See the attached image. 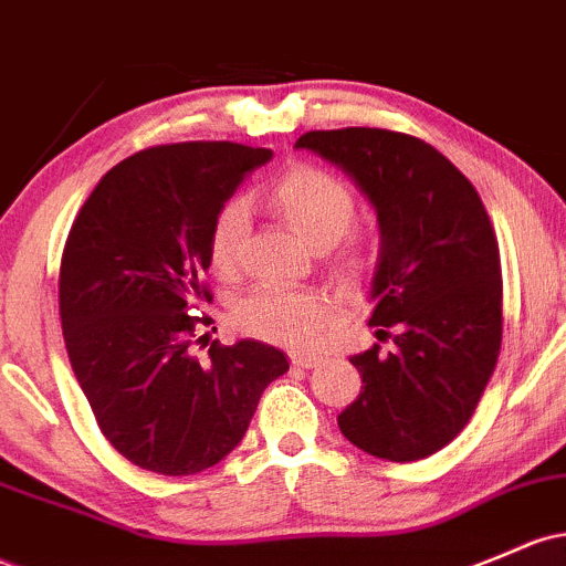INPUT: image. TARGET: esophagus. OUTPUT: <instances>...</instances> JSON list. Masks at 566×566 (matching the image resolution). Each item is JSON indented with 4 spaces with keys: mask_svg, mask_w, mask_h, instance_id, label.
Masks as SVG:
<instances>
[{
    "mask_svg": "<svg viewBox=\"0 0 566 566\" xmlns=\"http://www.w3.org/2000/svg\"><path fill=\"white\" fill-rule=\"evenodd\" d=\"M322 359L316 357V354H293V365H297V368H316Z\"/></svg>",
    "mask_w": 566,
    "mask_h": 566,
    "instance_id": "34e87169",
    "label": "esophagus"
}]
</instances>
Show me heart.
I'll return each mask as SVG.
<instances>
[{"instance_id":"1","label":"heart","mask_w":566,"mask_h":566,"mask_svg":"<svg viewBox=\"0 0 566 566\" xmlns=\"http://www.w3.org/2000/svg\"><path fill=\"white\" fill-rule=\"evenodd\" d=\"M269 207L316 252L338 244L349 233L357 214L352 190L338 177L316 166H295L273 179ZM247 222L250 214L241 201L226 203L217 214L209 254L220 273H233L239 265ZM363 263L359 252H349L344 258L346 269H363ZM338 303L316 290L258 287L239 303L235 322L241 331L263 340L295 346V349H314L338 322Z\"/></svg>"}]
</instances>
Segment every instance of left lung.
Masks as SVG:
<instances>
[{
  "mask_svg": "<svg viewBox=\"0 0 566 566\" xmlns=\"http://www.w3.org/2000/svg\"><path fill=\"white\" fill-rule=\"evenodd\" d=\"M349 174L376 209L370 327L392 338L349 357L363 376L338 413L370 457L416 462L473 416L502 344L500 247L470 179L416 136L384 128L308 132L295 142Z\"/></svg>",
  "mask_w": 566,
  "mask_h": 566,
  "instance_id": "8db88e82",
  "label": "left lung"
}]
</instances>
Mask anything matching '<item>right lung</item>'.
Listing matches in <instances>:
<instances>
[{
    "instance_id": "obj_1",
    "label": "right lung",
    "mask_w": 566,
    "mask_h": 566,
    "mask_svg": "<svg viewBox=\"0 0 566 566\" xmlns=\"http://www.w3.org/2000/svg\"><path fill=\"white\" fill-rule=\"evenodd\" d=\"M271 150L233 142L150 147L93 188L61 258L59 306L74 376L98 430L136 468L196 475L244 438L290 363L241 338L190 352L217 214ZM203 338V335H201ZM198 338V340H201Z\"/></svg>"
}]
</instances>
